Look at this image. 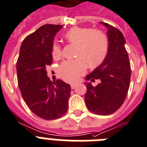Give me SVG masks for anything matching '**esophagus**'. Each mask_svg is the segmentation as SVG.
I'll return each instance as SVG.
<instances>
[{
    "instance_id": "34e87169",
    "label": "esophagus",
    "mask_w": 147,
    "mask_h": 147,
    "mask_svg": "<svg viewBox=\"0 0 147 147\" xmlns=\"http://www.w3.org/2000/svg\"><path fill=\"white\" fill-rule=\"evenodd\" d=\"M75 86H76V84H75V83H71V84H70V87H71V89H74Z\"/></svg>"
}]
</instances>
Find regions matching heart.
Returning <instances> with one entry per match:
<instances>
[{"mask_svg":"<svg viewBox=\"0 0 147 147\" xmlns=\"http://www.w3.org/2000/svg\"><path fill=\"white\" fill-rule=\"evenodd\" d=\"M65 38L73 45H77L75 57L79 58L63 62L58 68V73L64 80L74 82L85 72V62L89 67L99 65L108 53L109 44L106 36L100 31L89 28L73 27L65 33ZM61 47L55 43L52 47V56L57 59L61 56Z\"/></svg>","mask_w":147,"mask_h":147,"instance_id":"obj_1","label":"heart"}]
</instances>
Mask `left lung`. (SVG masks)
<instances>
[{"label": "left lung", "instance_id": "obj_1", "mask_svg": "<svg viewBox=\"0 0 147 147\" xmlns=\"http://www.w3.org/2000/svg\"><path fill=\"white\" fill-rule=\"evenodd\" d=\"M100 23L108 29V53L102 63L86 77V80L93 82L99 79L101 82L96 86L86 82L85 102L92 113L108 115L124 103L128 92L131 70L124 47L126 41L121 32L108 23Z\"/></svg>", "mask_w": 147, "mask_h": 147}]
</instances>
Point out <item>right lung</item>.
<instances>
[{
    "mask_svg": "<svg viewBox=\"0 0 147 147\" xmlns=\"http://www.w3.org/2000/svg\"><path fill=\"white\" fill-rule=\"evenodd\" d=\"M62 25L45 24L23 41L16 62L18 85L23 100L45 120L61 118L68 109L70 86L61 80L51 82L46 67L52 63L54 38Z\"/></svg>",
    "mask_w": 147,
    "mask_h": 147,
    "instance_id": "1",
    "label": "right lung"
}]
</instances>
